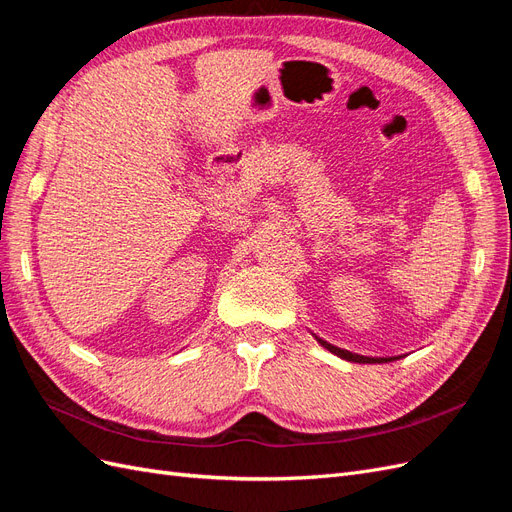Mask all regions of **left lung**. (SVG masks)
<instances>
[{
	"label": "left lung",
	"mask_w": 512,
	"mask_h": 512,
	"mask_svg": "<svg viewBox=\"0 0 512 512\" xmlns=\"http://www.w3.org/2000/svg\"><path fill=\"white\" fill-rule=\"evenodd\" d=\"M316 339L324 348L331 350L337 356H342V359H346V361H352V363H389V361H395L393 356H389V359H374V356H361V354H354V352H348V350L337 348V346H333L329 342H324V339H320V337H316ZM397 359H399V356H397Z\"/></svg>",
	"instance_id": "8db88e82"
}]
</instances>
